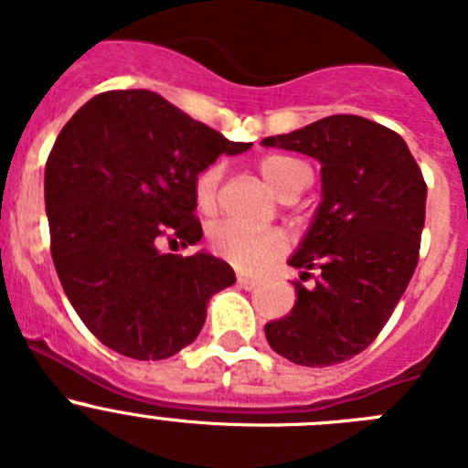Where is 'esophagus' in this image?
I'll use <instances>...</instances> for the list:
<instances>
[{
  "label": "esophagus",
  "instance_id": "obj_1",
  "mask_svg": "<svg viewBox=\"0 0 468 468\" xmlns=\"http://www.w3.org/2000/svg\"><path fill=\"white\" fill-rule=\"evenodd\" d=\"M237 283L241 285V288H246V291H253V288H258V281L250 279V276H246V274H239Z\"/></svg>",
  "mask_w": 468,
  "mask_h": 468
}]
</instances>
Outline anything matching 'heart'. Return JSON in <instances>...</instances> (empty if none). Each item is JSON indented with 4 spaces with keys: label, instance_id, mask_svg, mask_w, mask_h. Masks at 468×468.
Wrapping results in <instances>:
<instances>
[{
    "label": "heart",
    "instance_id": "heart-1",
    "mask_svg": "<svg viewBox=\"0 0 468 468\" xmlns=\"http://www.w3.org/2000/svg\"><path fill=\"white\" fill-rule=\"evenodd\" d=\"M258 171L276 194H283L307 168L285 154H264ZM220 180V164H208L194 177V201L201 213H210L218 204ZM208 246L218 258L237 264L239 270L258 271L285 253L288 239L279 229H248L237 222H218L208 229Z\"/></svg>",
    "mask_w": 468,
    "mask_h": 468
}]
</instances>
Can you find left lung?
I'll list each match as a JSON object with an SVG mask.
<instances>
[{
  "label": "left lung",
  "instance_id": "left-lung-1",
  "mask_svg": "<svg viewBox=\"0 0 468 468\" xmlns=\"http://www.w3.org/2000/svg\"><path fill=\"white\" fill-rule=\"evenodd\" d=\"M267 147L321 161L324 201L292 267L291 314L264 325L271 349L297 366L349 361L375 342L420 260L427 183L396 131L356 114H333Z\"/></svg>",
  "mask_w": 468,
  "mask_h": 468
}]
</instances>
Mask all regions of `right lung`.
<instances>
[{
    "label": "right lung",
    "instance_id": "obj_1",
    "mask_svg": "<svg viewBox=\"0 0 468 468\" xmlns=\"http://www.w3.org/2000/svg\"><path fill=\"white\" fill-rule=\"evenodd\" d=\"M248 147L143 89L98 93L65 123L44 176L51 258L102 345L161 361L197 340L208 300L237 276L225 260L161 253L159 241L204 237L194 177Z\"/></svg>",
    "mask_w": 468,
    "mask_h": 468
}]
</instances>
